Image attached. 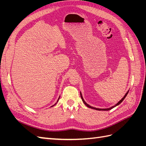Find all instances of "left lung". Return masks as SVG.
Returning a JSON list of instances; mask_svg holds the SVG:
<instances>
[{
  "instance_id": "8db88e82",
  "label": "left lung",
  "mask_w": 146,
  "mask_h": 146,
  "mask_svg": "<svg viewBox=\"0 0 146 146\" xmlns=\"http://www.w3.org/2000/svg\"><path fill=\"white\" fill-rule=\"evenodd\" d=\"M129 93V91H127V93L125 94V95L124 96V97H123V98L119 101V102H118V103L117 104H116L115 105H114V106H113L112 107H111V108H107V109H100V108H94V107H91L90 105H89L88 104H87L85 102V100H84V99H83V97H82V94L80 93V96H81V98H82V100H83V103L85 104V105L86 106V107H88V108H92V109H94V110H99V111H101V110H103V111H108V110H111L112 108H113L114 107H116V106H117L118 105H119L124 100V99L125 98V97L127 96V94Z\"/></svg>"
}]
</instances>
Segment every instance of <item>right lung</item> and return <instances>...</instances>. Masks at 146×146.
<instances>
[{"mask_svg":"<svg viewBox=\"0 0 146 146\" xmlns=\"http://www.w3.org/2000/svg\"><path fill=\"white\" fill-rule=\"evenodd\" d=\"M59 99H60V98H58V100H57V102H58V100H59ZM55 105H56V104H55ZM54 105H53V106H54ZM53 106H52V107H53Z\"/></svg>","mask_w":146,"mask_h":146,"instance_id":"add662e5","label":"right lung"}]
</instances>
